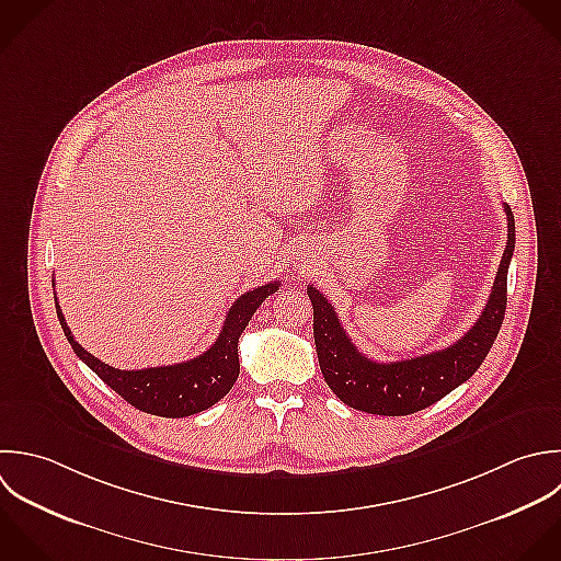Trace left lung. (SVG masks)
I'll return each mask as SVG.
<instances>
[{"label":"left lung","mask_w":561,"mask_h":561,"mask_svg":"<svg viewBox=\"0 0 561 561\" xmlns=\"http://www.w3.org/2000/svg\"><path fill=\"white\" fill-rule=\"evenodd\" d=\"M503 205L507 247L492 295L472 330L446 350L398 363H376L356 350L332 304L314 286H308L321 374L341 402L371 415L400 417L435 404L474 376L501 332L507 308V271L516 247V222L512 207Z\"/></svg>","instance_id":"left-lung-1"}]
</instances>
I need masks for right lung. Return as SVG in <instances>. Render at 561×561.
<instances>
[{"mask_svg": "<svg viewBox=\"0 0 561 561\" xmlns=\"http://www.w3.org/2000/svg\"><path fill=\"white\" fill-rule=\"evenodd\" d=\"M277 288H279V282H271L236 299V304L227 312L225 325L216 343L205 354L185 363L168 365V367H150V369H133V371L108 367L95 356H91L82 345H78L71 330L65 323L58 301H56V314L76 356L130 407L159 417H187L214 407L218 400H222L231 391L240 374L238 339L249 325L253 312Z\"/></svg>", "mask_w": 561, "mask_h": 561, "instance_id": "add662e5", "label": "right lung"}]
</instances>
